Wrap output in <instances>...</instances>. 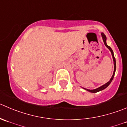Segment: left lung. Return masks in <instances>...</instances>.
<instances>
[{"label": "left lung", "instance_id": "1", "mask_svg": "<svg viewBox=\"0 0 127 127\" xmlns=\"http://www.w3.org/2000/svg\"><path fill=\"white\" fill-rule=\"evenodd\" d=\"M101 35H102V39H103V41L104 42V44L105 46H106L107 47L108 49H109V50H110V51L111 52V54H112V58H113V61H114V73H113V75L112 76L111 78H110V81H108L107 83H106L105 85H102V86H100V87H99L98 88H96L95 89V90H88V89H85L84 88L85 90H86V91H90V92L91 93H97V92H99V91H102V90H104L105 88H106L108 86H109V85L110 84V83L112 82V81L113 78H114V75H115V70H116V62H115V57H114V52H113V51L112 49L111 48H110V46H108L107 44L106 43V36H105L104 34L103 33V32H102L101 33Z\"/></svg>", "mask_w": 127, "mask_h": 127}]
</instances>
